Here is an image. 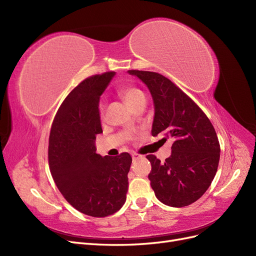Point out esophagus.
<instances>
[{
  "mask_svg": "<svg viewBox=\"0 0 256 256\" xmlns=\"http://www.w3.org/2000/svg\"><path fill=\"white\" fill-rule=\"evenodd\" d=\"M132 158H134V160H136V159H140V158H142V154H138V152H132Z\"/></svg>",
  "mask_w": 256,
  "mask_h": 256,
  "instance_id": "34e87169",
  "label": "esophagus"
}]
</instances>
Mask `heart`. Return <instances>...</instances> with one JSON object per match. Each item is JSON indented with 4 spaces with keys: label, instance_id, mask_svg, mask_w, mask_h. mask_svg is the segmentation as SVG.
<instances>
[{
    "label": "heart",
    "instance_id": "heart-1",
    "mask_svg": "<svg viewBox=\"0 0 256 256\" xmlns=\"http://www.w3.org/2000/svg\"><path fill=\"white\" fill-rule=\"evenodd\" d=\"M118 94L122 98L124 102H126V104L131 108H132L138 104V102H141V100L145 99V94L142 90H140L136 86H125L122 88L118 90ZM104 111H106V106H104V102L102 100V102H99V112L100 115L104 116Z\"/></svg>",
    "mask_w": 256,
    "mask_h": 256
}]
</instances>
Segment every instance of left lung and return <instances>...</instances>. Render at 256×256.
Segmentation results:
<instances>
[{
    "mask_svg": "<svg viewBox=\"0 0 256 256\" xmlns=\"http://www.w3.org/2000/svg\"><path fill=\"white\" fill-rule=\"evenodd\" d=\"M150 88L154 104L152 134L172 138V154L161 162L147 154L148 174L157 198L172 207L194 203L209 188L220 160V144L203 110L175 83L158 72L128 70Z\"/></svg>",
    "mask_w": 256,
    "mask_h": 256,
    "instance_id": "left-lung-1",
    "label": "left lung"
}]
</instances>
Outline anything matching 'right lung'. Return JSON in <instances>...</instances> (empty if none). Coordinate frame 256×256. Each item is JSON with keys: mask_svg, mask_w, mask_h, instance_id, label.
I'll return each instance as SVG.
<instances>
[{"mask_svg": "<svg viewBox=\"0 0 256 256\" xmlns=\"http://www.w3.org/2000/svg\"><path fill=\"white\" fill-rule=\"evenodd\" d=\"M114 74H94L76 85L58 108L49 136V168L60 192L76 210L97 218L125 203L132 162L128 152L96 154V136L102 132L99 98Z\"/></svg>", "mask_w": 256, "mask_h": 256, "instance_id": "1", "label": "right lung"}]
</instances>
